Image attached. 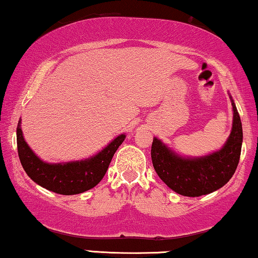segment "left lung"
Returning <instances> with one entry per match:
<instances>
[{"label":"left lung","mask_w":258,"mask_h":258,"mask_svg":"<svg viewBox=\"0 0 258 258\" xmlns=\"http://www.w3.org/2000/svg\"><path fill=\"white\" fill-rule=\"evenodd\" d=\"M233 106V126L228 140L219 151L203 157H182L154 137L151 159L159 178L178 194L200 197L225 186L233 177L241 156L242 123L236 106Z\"/></svg>","instance_id":"obj_1"}]
</instances>
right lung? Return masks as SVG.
<instances>
[{
  "instance_id": "add662e5",
  "label": "right lung",
  "mask_w": 258,
  "mask_h": 258,
  "mask_svg": "<svg viewBox=\"0 0 258 258\" xmlns=\"http://www.w3.org/2000/svg\"><path fill=\"white\" fill-rule=\"evenodd\" d=\"M17 150L22 166L36 184L62 196H72L88 191L99 184L106 174L111 158L124 141L125 135L117 136L99 154L84 160L51 164L37 157L25 142L18 121Z\"/></svg>"
}]
</instances>
